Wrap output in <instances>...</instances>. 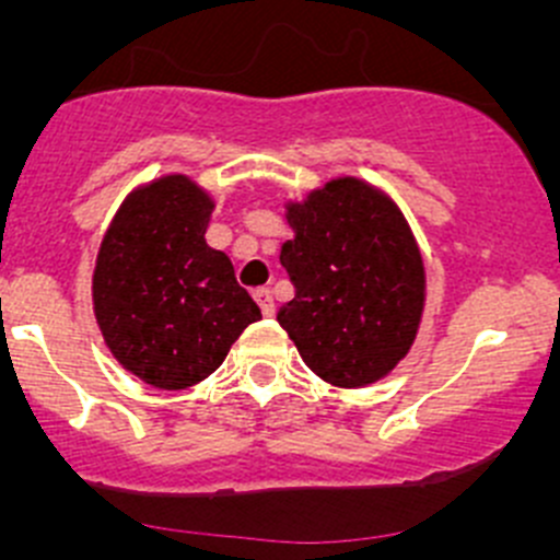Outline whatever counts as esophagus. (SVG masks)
Here are the masks:
<instances>
[{"label":"esophagus","mask_w":560,"mask_h":560,"mask_svg":"<svg viewBox=\"0 0 560 560\" xmlns=\"http://www.w3.org/2000/svg\"><path fill=\"white\" fill-rule=\"evenodd\" d=\"M254 301H257V306L262 308L265 316H273L276 306H273V295H270L268 287H259V290H254Z\"/></svg>","instance_id":"obj_1"}]
</instances>
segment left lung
Segmentation results:
<instances>
[{"mask_svg": "<svg viewBox=\"0 0 560 560\" xmlns=\"http://www.w3.org/2000/svg\"><path fill=\"white\" fill-rule=\"evenodd\" d=\"M295 238L281 265L295 295L276 319L303 363L336 387H369L409 354L425 308V265L393 197L338 175L287 200Z\"/></svg>", "mask_w": 560, "mask_h": 560, "instance_id": "8db88e82", "label": "left lung"}]
</instances>
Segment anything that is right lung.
<instances>
[{"label":"right lung","mask_w":560,"mask_h":560,"mask_svg":"<svg viewBox=\"0 0 560 560\" xmlns=\"http://www.w3.org/2000/svg\"><path fill=\"white\" fill-rule=\"evenodd\" d=\"M213 208L189 175H160L124 197L100 244L92 276L100 332L118 365L151 387L202 382L262 319L228 254L206 244Z\"/></svg>","instance_id":"right-lung-1"}]
</instances>
